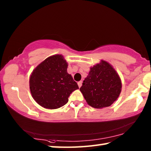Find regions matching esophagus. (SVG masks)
<instances>
[{
    "mask_svg": "<svg viewBox=\"0 0 151 151\" xmlns=\"http://www.w3.org/2000/svg\"><path fill=\"white\" fill-rule=\"evenodd\" d=\"M82 83H83V82H82L81 81L78 82V87H79V88H80L81 86H82Z\"/></svg>",
    "mask_w": 151,
    "mask_h": 151,
    "instance_id": "34e87169",
    "label": "esophagus"
}]
</instances>
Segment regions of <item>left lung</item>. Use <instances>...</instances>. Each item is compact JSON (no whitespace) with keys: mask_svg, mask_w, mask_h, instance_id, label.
Instances as JSON below:
<instances>
[{"mask_svg":"<svg viewBox=\"0 0 151 151\" xmlns=\"http://www.w3.org/2000/svg\"><path fill=\"white\" fill-rule=\"evenodd\" d=\"M121 78L111 64L101 60L90 68L80 91L86 103L95 109L111 106L121 94Z\"/></svg>","mask_w":151,"mask_h":151,"instance_id":"1","label":"left lung"}]
</instances>
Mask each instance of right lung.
I'll return each mask as SVG.
<instances>
[{"instance_id":"obj_1","label":"right lung","mask_w":151,"mask_h":151,"mask_svg":"<svg viewBox=\"0 0 151 151\" xmlns=\"http://www.w3.org/2000/svg\"><path fill=\"white\" fill-rule=\"evenodd\" d=\"M68 63L62 55L46 58L32 70L29 86L32 98L40 106L56 109L68 103V97L78 89L77 83L67 73Z\"/></svg>"}]
</instances>
